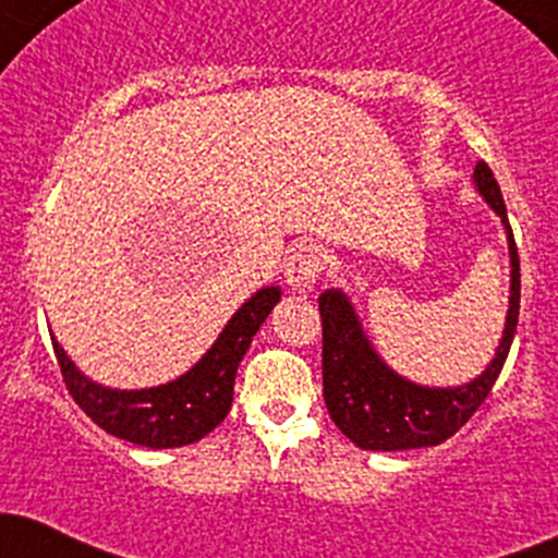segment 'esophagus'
Wrapping results in <instances>:
<instances>
[{
  "label": "esophagus",
  "mask_w": 558,
  "mask_h": 558,
  "mask_svg": "<svg viewBox=\"0 0 558 558\" xmlns=\"http://www.w3.org/2000/svg\"><path fill=\"white\" fill-rule=\"evenodd\" d=\"M323 265H326V257L317 246H299L288 259V268H284V279L293 290H310L312 284L317 282Z\"/></svg>",
  "instance_id": "1"
}]
</instances>
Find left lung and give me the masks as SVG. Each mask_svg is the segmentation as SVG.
Here are the masks:
<instances>
[{"mask_svg":"<svg viewBox=\"0 0 558 558\" xmlns=\"http://www.w3.org/2000/svg\"><path fill=\"white\" fill-rule=\"evenodd\" d=\"M474 183L485 196V203L501 216L509 243V263H512L504 337L496 348V359L487 364L480 378L454 389L411 384L386 367L384 359L375 353L342 290H326L317 299L323 317V397L333 424L355 447L397 452V449L435 447L447 441L487 400L507 362L518 326V310H521V259H518L501 189L485 161L476 163Z\"/></svg>","mask_w":558,"mask_h":558,"instance_id":"1","label":"left lung"}]
</instances>
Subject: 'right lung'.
<instances>
[{"instance_id":"1","label":"right lung","mask_w":558,"mask_h":558,"mask_svg":"<svg viewBox=\"0 0 558 558\" xmlns=\"http://www.w3.org/2000/svg\"><path fill=\"white\" fill-rule=\"evenodd\" d=\"M282 299L279 288H263L232 315L214 348L172 384L156 389L117 391L95 384L76 369L54 337V355L62 380L76 405L98 427L123 441L150 449L194 444L219 427L232 405V386L241 359L265 317Z\"/></svg>"}]
</instances>
